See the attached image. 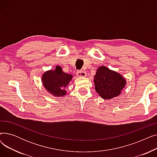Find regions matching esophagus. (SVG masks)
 Here are the masks:
<instances>
[{
    "instance_id": "1",
    "label": "esophagus",
    "mask_w": 157,
    "mask_h": 157,
    "mask_svg": "<svg viewBox=\"0 0 157 157\" xmlns=\"http://www.w3.org/2000/svg\"><path fill=\"white\" fill-rule=\"evenodd\" d=\"M77 75L79 77L83 78L86 76V72L85 71H77Z\"/></svg>"
}]
</instances>
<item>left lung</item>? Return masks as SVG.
I'll return each mask as SVG.
<instances>
[{
  "instance_id": "8db88e82",
  "label": "left lung",
  "mask_w": 157,
  "mask_h": 157,
  "mask_svg": "<svg viewBox=\"0 0 157 157\" xmlns=\"http://www.w3.org/2000/svg\"><path fill=\"white\" fill-rule=\"evenodd\" d=\"M95 89L104 99H111L120 95L125 86L126 80L120 74L101 66L94 76Z\"/></svg>"
}]
</instances>
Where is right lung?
<instances>
[{
  "instance_id": "obj_1",
  "label": "right lung",
  "mask_w": 157,
  "mask_h": 157,
  "mask_svg": "<svg viewBox=\"0 0 157 157\" xmlns=\"http://www.w3.org/2000/svg\"><path fill=\"white\" fill-rule=\"evenodd\" d=\"M72 78L71 74L62 71V67L56 66L55 69L45 72L42 76V82L45 89L55 97L66 95L65 88Z\"/></svg>"
}]
</instances>
